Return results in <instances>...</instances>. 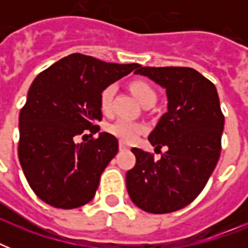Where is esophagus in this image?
<instances>
[{
  "label": "esophagus",
  "instance_id": "1",
  "mask_svg": "<svg viewBox=\"0 0 248 248\" xmlns=\"http://www.w3.org/2000/svg\"><path fill=\"white\" fill-rule=\"evenodd\" d=\"M127 149H128L127 145H126L124 141H120V151H127Z\"/></svg>",
  "mask_w": 248,
  "mask_h": 248
}]
</instances>
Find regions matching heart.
<instances>
[{
	"label": "heart",
	"mask_w": 248,
	"mask_h": 248,
	"mask_svg": "<svg viewBox=\"0 0 248 248\" xmlns=\"http://www.w3.org/2000/svg\"><path fill=\"white\" fill-rule=\"evenodd\" d=\"M116 85L114 83H109L108 86H105L103 91L100 93V108L103 113L109 114L113 109V99L116 95ZM131 90L134 95H135L141 104L147 103L148 100L155 99L157 100V93L152 86L148 85L147 82L143 81H135L131 83ZM109 134H112L113 136H116L121 141L124 143H132L135 141L136 138L145 132V127L141 124L134 122V121L124 120V118H120V120L114 121L113 124H110L107 127Z\"/></svg>",
	"instance_id": "heart-1"
}]
</instances>
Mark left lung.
<instances>
[{
    "mask_svg": "<svg viewBox=\"0 0 248 248\" xmlns=\"http://www.w3.org/2000/svg\"><path fill=\"white\" fill-rule=\"evenodd\" d=\"M166 89L169 112L148 140L169 151L155 155L132 148L126 173L130 198L143 211L169 214L188 206L207 184L221 152L224 114L215 85L193 68L141 67L135 71Z\"/></svg>",
    "mask_w": 248,
    "mask_h": 248,
    "instance_id": "1",
    "label": "left lung"
}]
</instances>
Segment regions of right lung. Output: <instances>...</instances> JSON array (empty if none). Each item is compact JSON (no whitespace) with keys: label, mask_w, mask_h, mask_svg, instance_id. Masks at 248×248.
<instances>
[{"label":"right lung","mask_w":248,"mask_h":248,"mask_svg":"<svg viewBox=\"0 0 248 248\" xmlns=\"http://www.w3.org/2000/svg\"><path fill=\"white\" fill-rule=\"evenodd\" d=\"M139 67L77 52L34 78L19 116L17 155L29 186L45 203L71 210L95 197L101 173L118 152V140L108 132L93 138L103 118L100 93Z\"/></svg>","instance_id":"right-lung-1"}]
</instances>
